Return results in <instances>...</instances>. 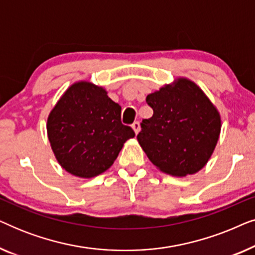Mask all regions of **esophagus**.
Instances as JSON below:
<instances>
[{
  "mask_svg": "<svg viewBox=\"0 0 255 255\" xmlns=\"http://www.w3.org/2000/svg\"><path fill=\"white\" fill-rule=\"evenodd\" d=\"M132 130H133L135 134H138V132L140 131V125H139L138 122H134V123L132 124Z\"/></svg>",
  "mask_w": 255,
  "mask_h": 255,
  "instance_id": "esophagus-1",
  "label": "esophagus"
}]
</instances>
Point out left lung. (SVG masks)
<instances>
[{
	"mask_svg": "<svg viewBox=\"0 0 255 255\" xmlns=\"http://www.w3.org/2000/svg\"><path fill=\"white\" fill-rule=\"evenodd\" d=\"M153 116L144 120L139 145L156 168L183 177L207 165L222 128L221 114L196 83L177 78L146 97Z\"/></svg>",
	"mask_w": 255,
	"mask_h": 255,
	"instance_id": "1",
	"label": "left lung"
}]
</instances>
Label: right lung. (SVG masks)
Masks as SVG:
<instances>
[{
  "instance_id": "right-lung-1",
  "label": "right lung",
  "mask_w": 255,
  "mask_h": 255,
  "mask_svg": "<svg viewBox=\"0 0 255 255\" xmlns=\"http://www.w3.org/2000/svg\"><path fill=\"white\" fill-rule=\"evenodd\" d=\"M120 104L103 87L78 81L62 94L47 117V137L59 165L90 179L109 169L124 142L134 137L121 123Z\"/></svg>"
}]
</instances>
